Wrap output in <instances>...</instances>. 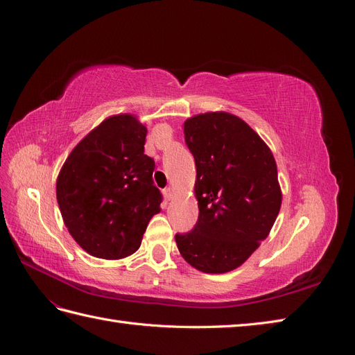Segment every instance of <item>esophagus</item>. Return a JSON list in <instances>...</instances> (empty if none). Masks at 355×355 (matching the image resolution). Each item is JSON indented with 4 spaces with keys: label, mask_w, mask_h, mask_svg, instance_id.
Masks as SVG:
<instances>
[{
    "label": "esophagus",
    "mask_w": 355,
    "mask_h": 355,
    "mask_svg": "<svg viewBox=\"0 0 355 355\" xmlns=\"http://www.w3.org/2000/svg\"><path fill=\"white\" fill-rule=\"evenodd\" d=\"M164 194H166V197H167L168 200H171V198L175 197V189L171 188V187H168V188H166V189H164Z\"/></svg>",
    "instance_id": "esophagus-1"
}]
</instances>
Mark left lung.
I'll return each instance as SVG.
<instances>
[{
  "mask_svg": "<svg viewBox=\"0 0 355 355\" xmlns=\"http://www.w3.org/2000/svg\"><path fill=\"white\" fill-rule=\"evenodd\" d=\"M185 142L197 167L198 220L176 234L184 259L207 274L244 263L278 216L282 189L271 149L241 118L207 112L188 118Z\"/></svg>",
  "mask_w": 355,
  "mask_h": 355,
  "instance_id": "8db88e82",
  "label": "left lung"
}]
</instances>
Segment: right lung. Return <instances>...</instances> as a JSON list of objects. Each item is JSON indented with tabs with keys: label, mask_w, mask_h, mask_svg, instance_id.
<instances>
[{
	"label": "right lung",
	"mask_w": 355,
	"mask_h": 355,
	"mask_svg": "<svg viewBox=\"0 0 355 355\" xmlns=\"http://www.w3.org/2000/svg\"><path fill=\"white\" fill-rule=\"evenodd\" d=\"M146 127L130 114L106 118L72 149L56 197L72 239L92 256L121 259L141 247L163 201L155 163L145 151Z\"/></svg>",
	"instance_id": "obj_1"
}]
</instances>
